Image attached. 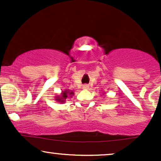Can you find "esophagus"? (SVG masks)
I'll return each instance as SVG.
<instances>
[{"instance_id":"obj_1","label":"esophagus","mask_w":161,"mask_h":161,"mask_svg":"<svg viewBox=\"0 0 161 161\" xmlns=\"http://www.w3.org/2000/svg\"><path fill=\"white\" fill-rule=\"evenodd\" d=\"M82 88L83 89H88L89 88V86L88 85H84V86H82Z\"/></svg>"}]
</instances>
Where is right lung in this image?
Wrapping results in <instances>:
<instances>
[{"mask_svg":"<svg viewBox=\"0 0 161 161\" xmlns=\"http://www.w3.org/2000/svg\"><path fill=\"white\" fill-rule=\"evenodd\" d=\"M73 95H74V92L70 91V90H65V91H63L61 93V95L60 97H56L55 100L57 101V102L60 103H65L66 99L67 98L68 96L69 97H72Z\"/></svg>","mask_w":161,"mask_h":161,"instance_id":"1","label":"right lung"}]
</instances>
